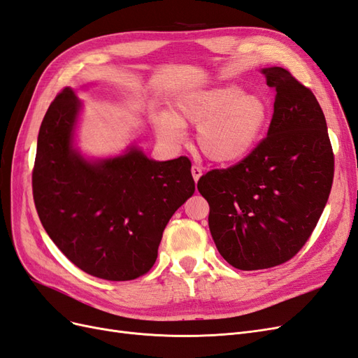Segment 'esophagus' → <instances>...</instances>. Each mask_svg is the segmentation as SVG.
I'll return each mask as SVG.
<instances>
[{
	"instance_id": "34e87169",
	"label": "esophagus",
	"mask_w": 358,
	"mask_h": 358,
	"mask_svg": "<svg viewBox=\"0 0 358 358\" xmlns=\"http://www.w3.org/2000/svg\"><path fill=\"white\" fill-rule=\"evenodd\" d=\"M191 173H192L194 180L199 182L200 176L203 175V170H201V167H199V166H192V167H191Z\"/></svg>"
}]
</instances>
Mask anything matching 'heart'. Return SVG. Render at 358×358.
<instances>
[{"label":"heart","instance_id":"heart-1","mask_svg":"<svg viewBox=\"0 0 358 358\" xmlns=\"http://www.w3.org/2000/svg\"><path fill=\"white\" fill-rule=\"evenodd\" d=\"M268 110L262 95L221 85L183 94L176 113L161 112L155 124L158 134L175 143L183 137V125H196L200 152L218 164H230L255 148L268 122Z\"/></svg>","mask_w":358,"mask_h":358}]
</instances>
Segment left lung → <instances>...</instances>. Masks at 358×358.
I'll return each mask as SVG.
<instances>
[{"mask_svg": "<svg viewBox=\"0 0 358 358\" xmlns=\"http://www.w3.org/2000/svg\"><path fill=\"white\" fill-rule=\"evenodd\" d=\"M276 91L267 136L242 161L197 183L224 259L239 270L282 264L305 246L326 208L334 155L313 92L288 70L264 69Z\"/></svg>", "mask_w": 358, "mask_h": 358, "instance_id": "obj_1", "label": "left lung"}]
</instances>
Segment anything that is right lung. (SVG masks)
Listing matches in <instances>:
<instances>
[{
    "label": "right lung",
    "mask_w": 358,
    "mask_h": 358,
    "mask_svg": "<svg viewBox=\"0 0 358 358\" xmlns=\"http://www.w3.org/2000/svg\"><path fill=\"white\" fill-rule=\"evenodd\" d=\"M80 101L64 88L38 131L32 196L59 251L83 272L107 280L148 273L167 222L196 191L191 161H154L140 150L100 162L71 146Z\"/></svg>",
    "instance_id": "1"
}]
</instances>
